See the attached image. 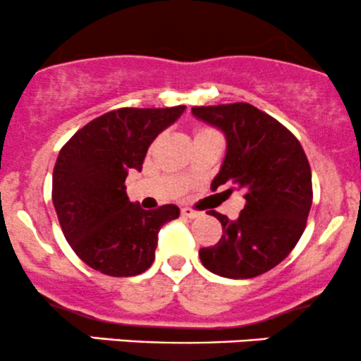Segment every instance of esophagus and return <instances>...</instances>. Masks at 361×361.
Here are the masks:
<instances>
[{
    "mask_svg": "<svg viewBox=\"0 0 361 361\" xmlns=\"http://www.w3.org/2000/svg\"><path fill=\"white\" fill-rule=\"evenodd\" d=\"M181 216L188 217V219H195V217H200L202 212L195 211V209H190V207H183L181 209Z\"/></svg>",
    "mask_w": 361,
    "mask_h": 361,
    "instance_id": "1",
    "label": "esophagus"
}]
</instances>
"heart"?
Listing matches in <instances>:
<instances>
[{
	"instance_id": "1",
	"label": "heart",
	"mask_w": 361,
	"mask_h": 361,
	"mask_svg": "<svg viewBox=\"0 0 361 361\" xmlns=\"http://www.w3.org/2000/svg\"><path fill=\"white\" fill-rule=\"evenodd\" d=\"M207 132H212V130H207V128H202V130H199V133H207Z\"/></svg>"
}]
</instances>
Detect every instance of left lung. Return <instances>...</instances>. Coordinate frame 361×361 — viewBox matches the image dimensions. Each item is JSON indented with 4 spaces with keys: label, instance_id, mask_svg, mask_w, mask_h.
Masks as SVG:
<instances>
[{
    "label": "left lung",
    "instance_id": "obj_1",
    "mask_svg": "<svg viewBox=\"0 0 361 361\" xmlns=\"http://www.w3.org/2000/svg\"><path fill=\"white\" fill-rule=\"evenodd\" d=\"M193 116L226 137V157L211 188L243 190L238 219L221 221L223 236L200 248L205 269L229 279H248L283 262L302 238L312 207V171L302 144L290 130L247 102L195 106ZM233 188L226 192H233Z\"/></svg>",
    "mask_w": 361,
    "mask_h": 361
}]
</instances>
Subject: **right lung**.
<instances>
[{
  "label": "right lung",
  "mask_w": 361,
  "mask_h": 361,
  "mask_svg": "<svg viewBox=\"0 0 361 361\" xmlns=\"http://www.w3.org/2000/svg\"><path fill=\"white\" fill-rule=\"evenodd\" d=\"M185 106L109 111L78 130L59 150L53 204L66 241L80 260L106 276L145 272L156 259L157 235L180 216L174 204L144 211L126 195L130 169L142 171L145 154Z\"/></svg>",
  "instance_id": "right-lung-1"
}]
</instances>
